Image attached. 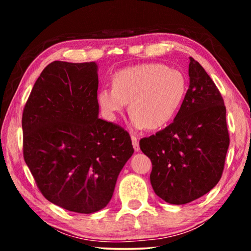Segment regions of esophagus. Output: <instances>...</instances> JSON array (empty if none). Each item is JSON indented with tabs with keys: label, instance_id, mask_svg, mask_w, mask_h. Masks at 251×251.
<instances>
[{
	"label": "esophagus",
	"instance_id": "obj_1",
	"mask_svg": "<svg viewBox=\"0 0 251 251\" xmlns=\"http://www.w3.org/2000/svg\"><path fill=\"white\" fill-rule=\"evenodd\" d=\"M131 142H133V146H134V150L136 151H139V144H138V138L136 137L135 135H131Z\"/></svg>",
	"mask_w": 251,
	"mask_h": 251
}]
</instances>
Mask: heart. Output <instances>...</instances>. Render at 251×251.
Returning a JSON list of instances; mask_svg holds the SVG:
<instances>
[{"mask_svg":"<svg viewBox=\"0 0 251 251\" xmlns=\"http://www.w3.org/2000/svg\"><path fill=\"white\" fill-rule=\"evenodd\" d=\"M186 91V78L179 71L146 63L116 72L112 88L100 90L97 100L108 120H116L129 103L131 124L139 129L156 130L175 118Z\"/></svg>","mask_w":251,"mask_h":251,"instance_id":"b5f03b06","label":"heart"}]
</instances>
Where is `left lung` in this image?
Masks as SVG:
<instances>
[{"mask_svg":"<svg viewBox=\"0 0 251 251\" xmlns=\"http://www.w3.org/2000/svg\"><path fill=\"white\" fill-rule=\"evenodd\" d=\"M189 87L171 125L139 141L151 158L155 194L173 205L203 196L222 178L229 146L226 106L209 75L193 57Z\"/></svg>","mask_w":251,"mask_h":251,"instance_id":"left-lung-1","label":"left lung"}]
</instances>
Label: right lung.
I'll return each instance as SVG.
<instances>
[{"instance_id":"obj_1","label":"right lung","mask_w":251,"mask_h":251,"mask_svg":"<svg viewBox=\"0 0 251 251\" xmlns=\"http://www.w3.org/2000/svg\"><path fill=\"white\" fill-rule=\"evenodd\" d=\"M97 65L54 61L34 84L22 115L23 157L37 188L66 210L107 206L134 148L123 127L99 118Z\"/></svg>"}]
</instances>
